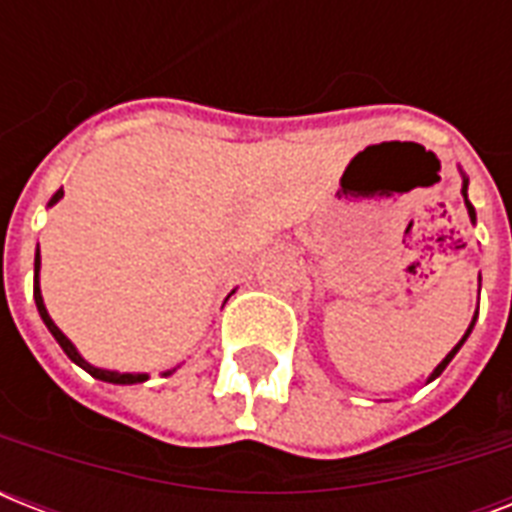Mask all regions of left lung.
Instances as JSON below:
<instances>
[{
    "label": "left lung",
    "mask_w": 512,
    "mask_h": 512,
    "mask_svg": "<svg viewBox=\"0 0 512 512\" xmlns=\"http://www.w3.org/2000/svg\"><path fill=\"white\" fill-rule=\"evenodd\" d=\"M460 175H462V199H465V207H468L470 223H476V209H473V204H470V201H468V175H465V172H462V170H460ZM476 319H478V308H476V316H473V321H470L468 332H465V335H462V340L457 342V345H454V348L449 350V353H446V358H444V361H441V364H438L436 369H433V372H430L428 382H433V380H436L438 374L444 372L446 366H449V361H452V358L457 356V350H460L462 345H465V340H468V337H470V332H473V327H476Z\"/></svg>",
    "instance_id": "obj_1"
}]
</instances>
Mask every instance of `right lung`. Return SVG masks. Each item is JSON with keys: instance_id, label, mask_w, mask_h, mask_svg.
Here are the masks:
<instances>
[{"instance_id": "right-lung-1", "label": "right lung", "mask_w": 512, "mask_h": 512, "mask_svg": "<svg viewBox=\"0 0 512 512\" xmlns=\"http://www.w3.org/2000/svg\"><path fill=\"white\" fill-rule=\"evenodd\" d=\"M63 199V191H58L55 196L50 199V204L47 207H52V204H58V201ZM39 268H42V257H39V247H36V257H34V303H36V311H39V316H42L44 327L50 329V335L58 340V345L63 348V353H66L71 361H74L76 366H82L84 372H90L95 380H103V382H114V385H135V382H146L148 374L146 372H114V369H100V366L90 364L87 358L76 350V345L71 340H68L63 332L58 329V324L50 319V313H47V308H44V300H42V289H39ZM175 372V369H167V372H162V377H170V374Z\"/></svg>"}]
</instances>
